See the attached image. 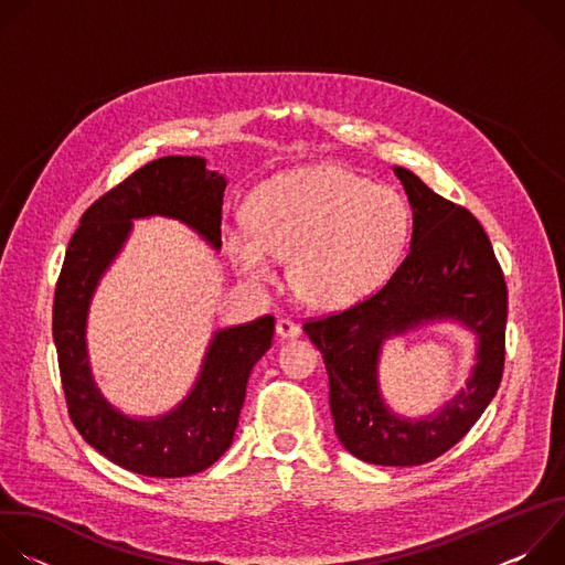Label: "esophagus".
<instances>
[{
	"label": "esophagus",
	"mask_w": 565,
	"mask_h": 565,
	"mask_svg": "<svg viewBox=\"0 0 565 565\" xmlns=\"http://www.w3.org/2000/svg\"><path fill=\"white\" fill-rule=\"evenodd\" d=\"M277 335L281 340H292V338H299L301 335V327L297 324V321L288 319V317H279L277 319Z\"/></svg>",
	"instance_id": "34e87169"
}]
</instances>
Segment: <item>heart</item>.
<instances>
[{
	"mask_svg": "<svg viewBox=\"0 0 565 565\" xmlns=\"http://www.w3.org/2000/svg\"><path fill=\"white\" fill-rule=\"evenodd\" d=\"M409 238V210L388 188L338 168L310 166L266 181L248 221L223 225L236 270L268 284L288 258L297 295L317 308H347L375 292L395 270Z\"/></svg>",
	"mask_w": 565,
	"mask_h": 565,
	"instance_id": "1",
	"label": "heart"
}]
</instances>
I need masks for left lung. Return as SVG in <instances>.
Here are the masks:
<instances>
[{"label":"left lung","instance_id":"1","mask_svg":"<svg viewBox=\"0 0 565 565\" xmlns=\"http://www.w3.org/2000/svg\"><path fill=\"white\" fill-rule=\"evenodd\" d=\"M414 210L412 248L366 299L303 331L329 371L331 412L340 443L360 460L386 467L429 462L451 449L488 409L505 366L508 286L478 218L429 190L414 172L393 168ZM456 318L479 338L468 388L434 417L391 415L376 386L381 342L425 320Z\"/></svg>","mask_w":565,"mask_h":565}]
</instances>
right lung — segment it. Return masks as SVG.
<instances>
[{"mask_svg": "<svg viewBox=\"0 0 565 565\" xmlns=\"http://www.w3.org/2000/svg\"><path fill=\"white\" fill-rule=\"evenodd\" d=\"M225 179L199 156H166L136 170L79 218L68 241L53 299V342L73 427L96 451L134 473L181 478L207 469L232 445L253 366L270 349L275 317L216 331L203 369L181 405L136 420L98 391L87 358V310L98 279L131 232V218L170 216L221 248Z\"/></svg>", "mask_w": 565, "mask_h": 565, "instance_id": "obj_1", "label": "right lung"}]
</instances>
